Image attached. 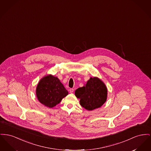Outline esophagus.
<instances>
[{"label": "esophagus", "mask_w": 151, "mask_h": 151, "mask_svg": "<svg viewBox=\"0 0 151 151\" xmlns=\"http://www.w3.org/2000/svg\"><path fill=\"white\" fill-rule=\"evenodd\" d=\"M73 91H74V89L71 88L70 89V93H73Z\"/></svg>", "instance_id": "34e87169"}]
</instances>
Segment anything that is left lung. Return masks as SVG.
<instances>
[{"label": "left lung", "mask_w": 151, "mask_h": 151, "mask_svg": "<svg viewBox=\"0 0 151 151\" xmlns=\"http://www.w3.org/2000/svg\"><path fill=\"white\" fill-rule=\"evenodd\" d=\"M75 94L80 99L81 106L92 111L102 106L106 101L107 88L101 80L93 77L91 78L84 86L77 89Z\"/></svg>", "instance_id": "1"}]
</instances>
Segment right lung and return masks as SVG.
Wrapping results in <instances>:
<instances>
[{
	"label": "right lung",
	"instance_id": "obj_1",
	"mask_svg": "<svg viewBox=\"0 0 151 151\" xmlns=\"http://www.w3.org/2000/svg\"><path fill=\"white\" fill-rule=\"evenodd\" d=\"M36 94L38 100L45 106L52 108L59 104L68 92L60 80L53 75L43 77L37 84Z\"/></svg>",
	"mask_w": 151,
	"mask_h": 151
}]
</instances>
